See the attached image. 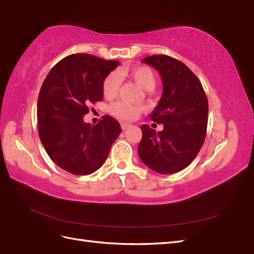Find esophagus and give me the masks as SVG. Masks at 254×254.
I'll list each match as a JSON object with an SVG mask.
<instances>
[{
    "label": "esophagus",
    "instance_id": "34e87169",
    "mask_svg": "<svg viewBox=\"0 0 254 254\" xmlns=\"http://www.w3.org/2000/svg\"><path fill=\"white\" fill-rule=\"evenodd\" d=\"M121 126H122L123 130H126V129H128L130 127V124H127V123H122Z\"/></svg>",
    "mask_w": 254,
    "mask_h": 254
}]
</instances>
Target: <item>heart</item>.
Returning <instances> with one entry per match:
<instances>
[{"instance_id": "1", "label": "heart", "mask_w": 254, "mask_h": 254, "mask_svg": "<svg viewBox=\"0 0 254 254\" xmlns=\"http://www.w3.org/2000/svg\"><path fill=\"white\" fill-rule=\"evenodd\" d=\"M128 74L139 86L145 90H152L156 84V76L151 67L146 65H139L130 68ZM120 76L118 73H110L104 80L103 92L106 97H113L120 89ZM111 112L123 121L134 120L139 115L140 109L135 106L127 104L125 102H118L111 106Z\"/></svg>"}]
</instances>
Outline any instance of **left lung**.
<instances>
[{
    "label": "left lung",
    "instance_id": "obj_1",
    "mask_svg": "<svg viewBox=\"0 0 254 254\" xmlns=\"http://www.w3.org/2000/svg\"><path fill=\"white\" fill-rule=\"evenodd\" d=\"M143 63L155 67L162 78L163 93L150 119L162 124L163 130L142 125L137 152L143 163L159 174L180 172L203 145L209 112L206 95L197 76L181 61L152 55Z\"/></svg>",
    "mask_w": 254,
    "mask_h": 254
}]
</instances>
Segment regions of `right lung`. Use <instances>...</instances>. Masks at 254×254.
I'll return each instance as SVG.
<instances>
[{
	"mask_svg": "<svg viewBox=\"0 0 254 254\" xmlns=\"http://www.w3.org/2000/svg\"><path fill=\"white\" fill-rule=\"evenodd\" d=\"M120 64L89 54H73L53 66L37 104L38 132L50 158L74 175H90L108 157L122 128L105 115L96 125L84 123L89 105L101 102L104 80Z\"/></svg>",
	"mask_w": 254,
	"mask_h": 254,
	"instance_id": "1",
	"label": "right lung"
}]
</instances>
